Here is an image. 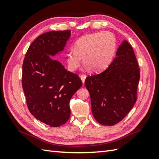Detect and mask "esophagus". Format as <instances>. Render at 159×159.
<instances>
[{
  "instance_id": "obj_1",
  "label": "esophagus",
  "mask_w": 159,
  "mask_h": 159,
  "mask_svg": "<svg viewBox=\"0 0 159 159\" xmlns=\"http://www.w3.org/2000/svg\"><path fill=\"white\" fill-rule=\"evenodd\" d=\"M86 75H85V74H82L81 75V76H80V78H81V81H82V82H83V84H84V83H85V78H86Z\"/></svg>"
}]
</instances>
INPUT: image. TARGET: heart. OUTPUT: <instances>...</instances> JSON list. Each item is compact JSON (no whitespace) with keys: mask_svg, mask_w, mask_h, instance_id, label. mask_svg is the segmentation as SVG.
Masks as SVG:
<instances>
[{"mask_svg":"<svg viewBox=\"0 0 159 159\" xmlns=\"http://www.w3.org/2000/svg\"><path fill=\"white\" fill-rule=\"evenodd\" d=\"M116 49V38L111 32L85 35L75 42L74 50H70L67 54L68 67L71 71L76 70L83 58L84 64L90 71H100L111 64Z\"/></svg>","mask_w":159,"mask_h":159,"instance_id":"heart-1","label":"heart"}]
</instances>
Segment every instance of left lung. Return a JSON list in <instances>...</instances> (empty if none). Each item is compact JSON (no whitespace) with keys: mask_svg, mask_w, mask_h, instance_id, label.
I'll list each match as a JSON object with an SVG mask.
<instances>
[{"mask_svg":"<svg viewBox=\"0 0 159 159\" xmlns=\"http://www.w3.org/2000/svg\"><path fill=\"white\" fill-rule=\"evenodd\" d=\"M116 56L106 70L88 76L85 81L93 117L107 126L118 123L131 110L137 101L140 79L135 54L127 40L119 47Z\"/></svg>","mask_w":159,"mask_h":159,"instance_id":"1","label":"left lung"}]
</instances>
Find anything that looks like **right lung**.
I'll return each instance as SVG.
<instances>
[{
	"label": "right lung",
	"instance_id": "1",
	"mask_svg": "<svg viewBox=\"0 0 159 159\" xmlns=\"http://www.w3.org/2000/svg\"><path fill=\"white\" fill-rule=\"evenodd\" d=\"M70 32L42 34L30 44L23 61L22 85L28 108L36 119L53 127L68 121L70 101L82 85L78 75L50 56L64 50Z\"/></svg>",
	"mask_w": 159,
	"mask_h": 159
}]
</instances>
